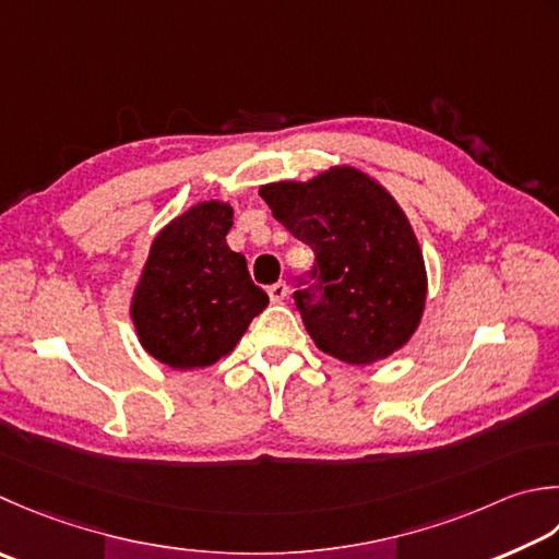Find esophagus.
<instances>
[{"instance_id":"obj_1","label":"esophagus","mask_w":559,"mask_h":559,"mask_svg":"<svg viewBox=\"0 0 559 559\" xmlns=\"http://www.w3.org/2000/svg\"><path fill=\"white\" fill-rule=\"evenodd\" d=\"M286 295H288V286L283 281H278V283H273V286H269V298H271V302H283L286 300Z\"/></svg>"}]
</instances>
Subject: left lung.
I'll return each mask as SVG.
<instances>
[{
	"label": "left lung",
	"mask_w": 559,
	"mask_h": 559,
	"mask_svg": "<svg viewBox=\"0 0 559 559\" xmlns=\"http://www.w3.org/2000/svg\"><path fill=\"white\" fill-rule=\"evenodd\" d=\"M259 193L314 251L293 300L317 348L368 366L407 344L424 312L426 269L395 199L354 167H334L308 183H269Z\"/></svg>",
	"instance_id": "8db88e82"
}]
</instances>
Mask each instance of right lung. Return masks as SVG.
I'll return each instance as SVG.
<instances>
[{
	"mask_svg": "<svg viewBox=\"0 0 559 559\" xmlns=\"http://www.w3.org/2000/svg\"><path fill=\"white\" fill-rule=\"evenodd\" d=\"M229 227L233 207L207 201L189 207L152 242L130 317L140 344L162 364L177 370L213 366L269 305L247 259L227 247Z\"/></svg>",
	"mask_w": 559,
	"mask_h": 559,
	"instance_id": "add662e5",
	"label": "right lung"
}]
</instances>
